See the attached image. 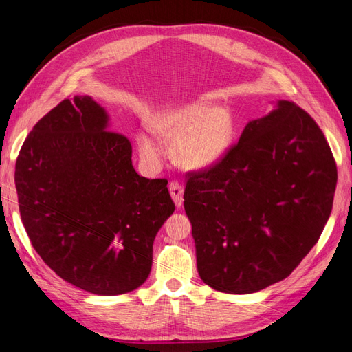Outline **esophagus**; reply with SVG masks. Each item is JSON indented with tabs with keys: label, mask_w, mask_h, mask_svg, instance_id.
I'll use <instances>...</instances> for the list:
<instances>
[{
	"label": "esophagus",
	"mask_w": 352,
	"mask_h": 352,
	"mask_svg": "<svg viewBox=\"0 0 352 352\" xmlns=\"http://www.w3.org/2000/svg\"><path fill=\"white\" fill-rule=\"evenodd\" d=\"M168 190H170V195H172L175 204L177 208L182 207L184 204V186L180 185L179 182H170L168 184Z\"/></svg>",
	"instance_id": "esophagus-1"
}]
</instances>
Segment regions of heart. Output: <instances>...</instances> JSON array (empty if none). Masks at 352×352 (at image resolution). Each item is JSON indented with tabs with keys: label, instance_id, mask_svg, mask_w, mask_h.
Listing matches in <instances>:
<instances>
[{
	"label": "heart",
	"instance_id": "obj_1",
	"mask_svg": "<svg viewBox=\"0 0 352 352\" xmlns=\"http://www.w3.org/2000/svg\"><path fill=\"white\" fill-rule=\"evenodd\" d=\"M162 142H172L170 158L182 170L201 172L221 162L235 140V120L223 107L192 102L158 111L148 120ZM136 145L148 162H157L158 148L150 136L136 135Z\"/></svg>",
	"mask_w": 352,
	"mask_h": 352
}]
</instances>
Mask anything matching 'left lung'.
Wrapping results in <instances>:
<instances>
[{
  "instance_id": "8db88e82",
  "label": "left lung",
  "mask_w": 352,
  "mask_h": 352,
  "mask_svg": "<svg viewBox=\"0 0 352 352\" xmlns=\"http://www.w3.org/2000/svg\"><path fill=\"white\" fill-rule=\"evenodd\" d=\"M188 176L199 278L226 294L258 292L294 272L322 235L338 180L320 127L285 100L248 122L221 162Z\"/></svg>"
}]
</instances>
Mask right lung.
I'll return each mask as SVG.
<instances>
[{
    "label": "right lung",
    "mask_w": 352,
    "mask_h": 352,
    "mask_svg": "<svg viewBox=\"0 0 352 352\" xmlns=\"http://www.w3.org/2000/svg\"><path fill=\"white\" fill-rule=\"evenodd\" d=\"M14 182L28 236L61 279L95 295L140 287L153 243L173 214L166 179L132 166V145L110 131L92 97L61 101L34 126Z\"/></svg>",
    "instance_id": "right-lung-1"
}]
</instances>
